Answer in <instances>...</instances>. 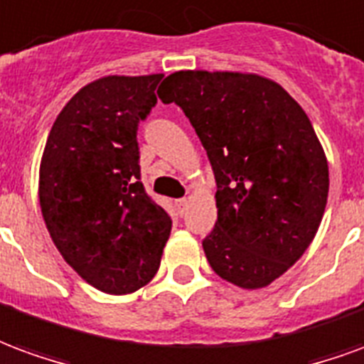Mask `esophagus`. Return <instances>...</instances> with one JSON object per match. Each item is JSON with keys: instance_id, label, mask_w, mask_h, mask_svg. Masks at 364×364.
Listing matches in <instances>:
<instances>
[{"instance_id": "esophagus-1", "label": "esophagus", "mask_w": 364, "mask_h": 364, "mask_svg": "<svg viewBox=\"0 0 364 364\" xmlns=\"http://www.w3.org/2000/svg\"><path fill=\"white\" fill-rule=\"evenodd\" d=\"M175 206H177L179 214H185L187 213V206H189V200H187V198H179V200L175 203Z\"/></svg>"}]
</instances>
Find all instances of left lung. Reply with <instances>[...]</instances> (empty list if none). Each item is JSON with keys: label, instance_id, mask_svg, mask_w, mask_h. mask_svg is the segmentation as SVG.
Returning <instances> with one entry per match:
<instances>
[{"label": "left lung", "instance_id": "obj_1", "mask_svg": "<svg viewBox=\"0 0 364 364\" xmlns=\"http://www.w3.org/2000/svg\"><path fill=\"white\" fill-rule=\"evenodd\" d=\"M181 107L216 179L218 220L203 240L216 274L263 289L316 236L329 189L328 159L302 107L279 83L237 72H175L158 91Z\"/></svg>", "mask_w": 364, "mask_h": 364}]
</instances>
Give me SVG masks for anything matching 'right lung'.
<instances>
[{
    "instance_id": "right-lung-1",
    "label": "right lung",
    "mask_w": 364,
    "mask_h": 364,
    "mask_svg": "<svg viewBox=\"0 0 364 364\" xmlns=\"http://www.w3.org/2000/svg\"><path fill=\"white\" fill-rule=\"evenodd\" d=\"M161 77L109 75L85 85L54 120L41 161L52 242L83 281L109 294L150 282L171 232L169 214L140 181L136 140Z\"/></svg>"
}]
</instances>
